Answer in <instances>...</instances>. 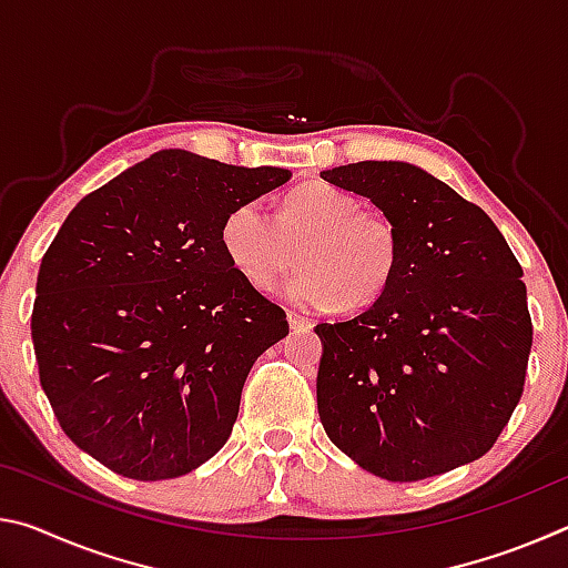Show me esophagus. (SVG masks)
<instances>
[{"label": "esophagus", "mask_w": 568, "mask_h": 568, "mask_svg": "<svg viewBox=\"0 0 568 568\" xmlns=\"http://www.w3.org/2000/svg\"><path fill=\"white\" fill-rule=\"evenodd\" d=\"M287 323H291L293 331H311L313 328V321L305 318V315H301V313H295V311L287 313Z\"/></svg>", "instance_id": "esophagus-1"}]
</instances>
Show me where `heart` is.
<instances>
[{"instance_id":"heart-1","label":"heart","mask_w":568,"mask_h":568,"mask_svg":"<svg viewBox=\"0 0 568 568\" xmlns=\"http://www.w3.org/2000/svg\"><path fill=\"white\" fill-rule=\"evenodd\" d=\"M297 243L303 267L287 281L285 295L318 311L338 303L351 311L376 305L403 261L398 225L328 182H305L287 192L275 217L261 200H245L220 227L230 265L263 293L291 271Z\"/></svg>"}]
</instances>
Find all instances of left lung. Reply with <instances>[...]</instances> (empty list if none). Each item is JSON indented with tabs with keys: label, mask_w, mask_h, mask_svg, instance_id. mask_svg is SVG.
Returning <instances> with one entry per match:
<instances>
[{
	"label": "left lung",
	"mask_w": 568,
	"mask_h": 568,
	"mask_svg": "<svg viewBox=\"0 0 568 568\" xmlns=\"http://www.w3.org/2000/svg\"><path fill=\"white\" fill-rule=\"evenodd\" d=\"M321 178L371 197L403 240L376 305L315 325L325 434L386 480L470 464L524 393L534 325L521 265L484 210L416 165L365 160Z\"/></svg>",
	"instance_id": "8db88e82"
}]
</instances>
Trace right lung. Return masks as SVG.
<instances>
[{"label": "right lung", "mask_w": 568, "mask_h": 568, "mask_svg": "<svg viewBox=\"0 0 568 568\" xmlns=\"http://www.w3.org/2000/svg\"><path fill=\"white\" fill-rule=\"evenodd\" d=\"M291 180L162 150L90 192L37 275L40 383L72 444L134 480L190 474L225 446L285 311L230 265L225 215Z\"/></svg>", "instance_id": "1"}]
</instances>
